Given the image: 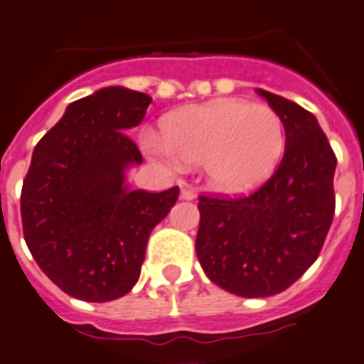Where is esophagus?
Returning <instances> with one entry per match:
<instances>
[{"label": "esophagus", "instance_id": "34e87169", "mask_svg": "<svg viewBox=\"0 0 364 364\" xmlns=\"http://www.w3.org/2000/svg\"><path fill=\"white\" fill-rule=\"evenodd\" d=\"M180 199H186V200L196 199V191L191 190L190 186H182V188H180Z\"/></svg>", "mask_w": 364, "mask_h": 364}]
</instances>
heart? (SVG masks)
<instances>
[{"instance_id": "obj_1", "label": "heart", "mask_w": 364, "mask_h": 364, "mask_svg": "<svg viewBox=\"0 0 364 364\" xmlns=\"http://www.w3.org/2000/svg\"><path fill=\"white\" fill-rule=\"evenodd\" d=\"M284 124L269 105L216 100L174 112L165 133L146 129L142 146L171 168L203 164L212 190L248 193L269 178L284 154Z\"/></svg>"}]
</instances>
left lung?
Listing matches in <instances>:
<instances>
[{
    "mask_svg": "<svg viewBox=\"0 0 364 364\" xmlns=\"http://www.w3.org/2000/svg\"><path fill=\"white\" fill-rule=\"evenodd\" d=\"M280 116L286 152L259 190L240 199L199 197L196 250L205 274L238 297H270L318 259L334 216L336 156L301 105L257 88Z\"/></svg>",
    "mask_w": 364,
    "mask_h": 364,
    "instance_id": "8db88e82",
    "label": "left lung"
}]
</instances>
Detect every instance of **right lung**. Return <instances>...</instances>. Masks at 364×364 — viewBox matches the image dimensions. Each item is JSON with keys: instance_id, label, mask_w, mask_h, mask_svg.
<instances>
[{"instance_id": "obj_1", "label": "right lung", "mask_w": 364, "mask_h": 364, "mask_svg": "<svg viewBox=\"0 0 364 364\" xmlns=\"http://www.w3.org/2000/svg\"><path fill=\"white\" fill-rule=\"evenodd\" d=\"M152 97L109 86L73 101L33 150L20 197L24 238L62 291L88 302L124 297L141 276L152 229L178 188L129 190L126 171L142 156L126 135Z\"/></svg>"}]
</instances>
